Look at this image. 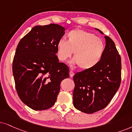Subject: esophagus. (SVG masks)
I'll list each match as a JSON object with an SVG mask.
<instances>
[{
	"label": "esophagus",
	"instance_id": "34e87169",
	"mask_svg": "<svg viewBox=\"0 0 132 132\" xmlns=\"http://www.w3.org/2000/svg\"><path fill=\"white\" fill-rule=\"evenodd\" d=\"M69 75L71 77H73V75H74V72L72 71H70L69 72Z\"/></svg>",
	"mask_w": 132,
	"mask_h": 132
}]
</instances>
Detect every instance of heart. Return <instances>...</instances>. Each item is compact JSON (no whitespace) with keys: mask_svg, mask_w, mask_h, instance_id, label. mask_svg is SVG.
I'll use <instances>...</instances> for the list:
<instances>
[{"mask_svg":"<svg viewBox=\"0 0 132 132\" xmlns=\"http://www.w3.org/2000/svg\"><path fill=\"white\" fill-rule=\"evenodd\" d=\"M60 60L66 61L73 52L72 63L82 69L93 68L99 63L104 54V42L93 33L75 29L68 33V40H59L57 45Z\"/></svg>","mask_w":132,"mask_h":132,"instance_id":"obj_1","label":"heart"}]
</instances>
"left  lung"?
<instances>
[{"label":"left lung","mask_w":132,"mask_h":132,"mask_svg":"<svg viewBox=\"0 0 132 132\" xmlns=\"http://www.w3.org/2000/svg\"><path fill=\"white\" fill-rule=\"evenodd\" d=\"M105 38L104 52L99 63L90 69L76 73L73 77V106L84 113H93L106 108L121 84L120 55L113 40L108 36Z\"/></svg>","instance_id":"left-lung-1"}]
</instances>
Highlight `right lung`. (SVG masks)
<instances>
[{
	"mask_svg": "<svg viewBox=\"0 0 132 132\" xmlns=\"http://www.w3.org/2000/svg\"><path fill=\"white\" fill-rule=\"evenodd\" d=\"M64 31L57 24L36 26L17 45L13 62L15 89L23 103L34 110L53 106L61 81L69 77L68 66L56 55Z\"/></svg>",
	"mask_w": 132,
	"mask_h": 132,
	"instance_id": "obj_1",
	"label": "right lung"
}]
</instances>
